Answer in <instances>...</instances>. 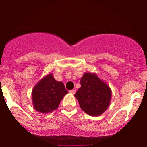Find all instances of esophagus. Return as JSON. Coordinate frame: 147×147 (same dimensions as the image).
I'll return each instance as SVG.
<instances>
[{"label":"esophagus","instance_id":"1","mask_svg":"<svg viewBox=\"0 0 147 147\" xmlns=\"http://www.w3.org/2000/svg\"><path fill=\"white\" fill-rule=\"evenodd\" d=\"M69 92H70V93H71V94H75L76 90H75V89H73V90H71Z\"/></svg>","mask_w":147,"mask_h":147}]
</instances>
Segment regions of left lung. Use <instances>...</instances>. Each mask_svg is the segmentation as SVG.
Returning a JSON list of instances; mask_svg holds the SVG:
<instances>
[{"label":"left lung","mask_w":147,"mask_h":147,"mask_svg":"<svg viewBox=\"0 0 147 147\" xmlns=\"http://www.w3.org/2000/svg\"><path fill=\"white\" fill-rule=\"evenodd\" d=\"M111 96L108 85L92 73L84 74L81 79V88L75 94L81 108L91 116L100 115L107 110Z\"/></svg>","instance_id":"8db88e82"}]
</instances>
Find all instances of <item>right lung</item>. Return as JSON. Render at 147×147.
Segmentation results:
<instances>
[{
    "label": "right lung",
    "instance_id": "right-lung-1",
    "mask_svg": "<svg viewBox=\"0 0 147 147\" xmlns=\"http://www.w3.org/2000/svg\"><path fill=\"white\" fill-rule=\"evenodd\" d=\"M68 93L63 83L56 81L52 74H49L42 78L33 88V106L40 113H50L58 108L62 98Z\"/></svg>",
    "mask_w": 147,
    "mask_h": 147
}]
</instances>
